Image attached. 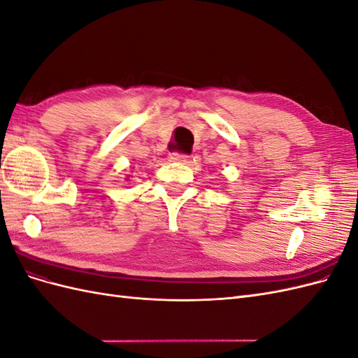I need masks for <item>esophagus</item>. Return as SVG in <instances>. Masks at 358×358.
I'll use <instances>...</instances> for the list:
<instances>
[{"mask_svg": "<svg viewBox=\"0 0 358 358\" xmlns=\"http://www.w3.org/2000/svg\"><path fill=\"white\" fill-rule=\"evenodd\" d=\"M170 159H171V161H176V162H187L188 155H187V154L173 152V154H170Z\"/></svg>", "mask_w": 358, "mask_h": 358, "instance_id": "esophagus-1", "label": "esophagus"}]
</instances>
